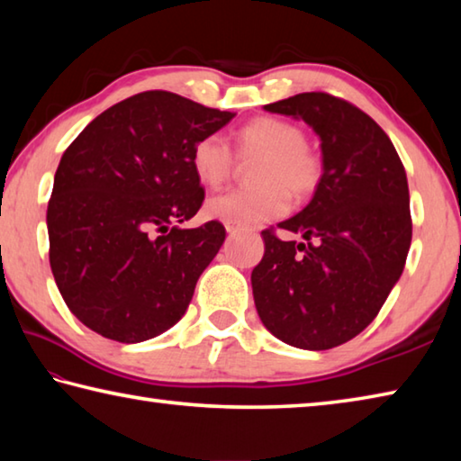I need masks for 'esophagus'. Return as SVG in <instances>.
<instances>
[{"instance_id": "obj_1", "label": "esophagus", "mask_w": 461, "mask_h": 461, "mask_svg": "<svg viewBox=\"0 0 461 461\" xmlns=\"http://www.w3.org/2000/svg\"><path fill=\"white\" fill-rule=\"evenodd\" d=\"M225 230H228V233H230V236H236V233L240 231L238 228H233V225H225Z\"/></svg>"}]
</instances>
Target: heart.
<instances>
[{
    "label": "heart",
    "instance_id": "1",
    "mask_svg": "<svg viewBox=\"0 0 461 461\" xmlns=\"http://www.w3.org/2000/svg\"><path fill=\"white\" fill-rule=\"evenodd\" d=\"M241 158H262L256 168L252 191L233 189L207 201L205 213L212 220L238 230L275 220L288 209V193L296 199L309 197L323 175L319 156L307 148L303 131L293 123L276 118H256L238 131ZM236 158L230 144L220 134L203 136L191 152L194 176L207 186L228 181Z\"/></svg>",
    "mask_w": 461,
    "mask_h": 461
}]
</instances>
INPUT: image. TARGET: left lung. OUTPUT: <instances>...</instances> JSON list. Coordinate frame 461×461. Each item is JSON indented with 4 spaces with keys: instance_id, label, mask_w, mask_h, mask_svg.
Masks as SVG:
<instances>
[{
    "instance_id": "left-lung-1",
    "label": "left lung",
    "mask_w": 461,
    "mask_h": 461,
    "mask_svg": "<svg viewBox=\"0 0 461 461\" xmlns=\"http://www.w3.org/2000/svg\"><path fill=\"white\" fill-rule=\"evenodd\" d=\"M264 109L313 128L323 175L309 205L278 223L303 241L262 231L256 311L280 341L319 352L364 331L399 283L412 238L407 173L384 130L330 93Z\"/></svg>"
}]
</instances>
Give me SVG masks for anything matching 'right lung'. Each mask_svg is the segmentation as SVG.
<instances>
[{"instance_id": "add662e5", "label": "right lung", "mask_w": 461, "mask_h": 461, "mask_svg": "<svg viewBox=\"0 0 461 461\" xmlns=\"http://www.w3.org/2000/svg\"><path fill=\"white\" fill-rule=\"evenodd\" d=\"M233 115L144 91L105 109L62 154L46 212L50 268L89 330L138 343L185 315L225 240L220 221L178 228L205 199L191 152Z\"/></svg>"}]
</instances>
